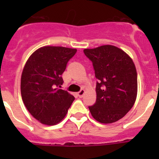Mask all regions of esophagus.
Listing matches in <instances>:
<instances>
[{
	"mask_svg": "<svg viewBox=\"0 0 159 159\" xmlns=\"http://www.w3.org/2000/svg\"><path fill=\"white\" fill-rule=\"evenodd\" d=\"M84 93H85V91H84V89H82V90H80V91L78 92V93H77V95H78V96L80 97V98H82V97L84 96Z\"/></svg>",
	"mask_w": 159,
	"mask_h": 159,
	"instance_id": "obj_1",
	"label": "esophagus"
}]
</instances>
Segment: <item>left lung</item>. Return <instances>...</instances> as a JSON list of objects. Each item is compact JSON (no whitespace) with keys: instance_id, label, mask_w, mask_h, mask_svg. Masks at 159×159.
<instances>
[{"instance_id":"1","label":"left lung","mask_w":159,"mask_h":159,"mask_svg":"<svg viewBox=\"0 0 159 159\" xmlns=\"http://www.w3.org/2000/svg\"><path fill=\"white\" fill-rule=\"evenodd\" d=\"M92 61L96 84V101L88 107L92 117L108 124L118 121L134 106L138 92L137 71L128 54L114 45L85 48Z\"/></svg>"}]
</instances>
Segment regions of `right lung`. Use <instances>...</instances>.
<instances>
[{
  "mask_svg": "<svg viewBox=\"0 0 159 159\" xmlns=\"http://www.w3.org/2000/svg\"><path fill=\"white\" fill-rule=\"evenodd\" d=\"M77 49L43 46L31 55L20 79L22 100L40 123L53 126L62 121L75 98L60 89L68 60Z\"/></svg>",
  "mask_w": 159,
  "mask_h": 159,
  "instance_id": "right-lung-1",
  "label": "right lung"
}]
</instances>
